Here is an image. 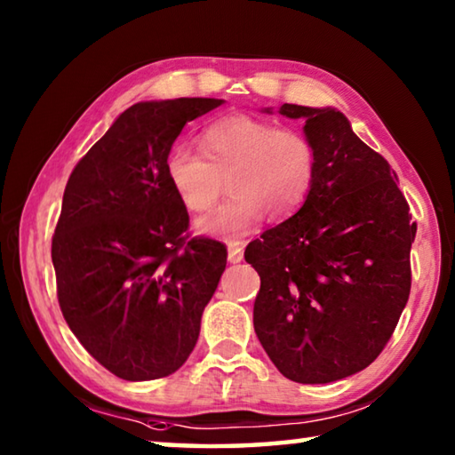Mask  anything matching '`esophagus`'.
Wrapping results in <instances>:
<instances>
[{
	"label": "esophagus",
	"instance_id": "esophagus-1",
	"mask_svg": "<svg viewBox=\"0 0 455 455\" xmlns=\"http://www.w3.org/2000/svg\"><path fill=\"white\" fill-rule=\"evenodd\" d=\"M228 261L241 263L243 261V241L228 243Z\"/></svg>",
	"mask_w": 455,
	"mask_h": 455
}]
</instances>
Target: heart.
<instances>
[{"label":"heart","mask_w":455,"mask_h":455,"mask_svg":"<svg viewBox=\"0 0 455 455\" xmlns=\"http://www.w3.org/2000/svg\"><path fill=\"white\" fill-rule=\"evenodd\" d=\"M200 150L172 148L164 176L180 204L202 212L214 204L227 178L230 196L194 222L200 235L239 239L265 219L285 220L306 204L318 174V154L304 133L271 121L228 115L206 125Z\"/></svg>","instance_id":"1"}]
</instances>
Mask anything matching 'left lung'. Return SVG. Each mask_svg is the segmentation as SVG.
<instances>
[{
  "label": "left lung",
  "instance_id": "8db88e82",
  "mask_svg": "<svg viewBox=\"0 0 455 455\" xmlns=\"http://www.w3.org/2000/svg\"><path fill=\"white\" fill-rule=\"evenodd\" d=\"M277 113L306 121L318 174L306 204L244 251L261 277L253 323L283 377L334 383L366 369L391 338L409 299L417 225L391 165L344 113L290 103Z\"/></svg>",
  "mask_w": 455,
  "mask_h": 455
}]
</instances>
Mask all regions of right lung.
<instances>
[{
    "label": "right lung",
    "instance_id": "add662e5",
    "mask_svg": "<svg viewBox=\"0 0 455 455\" xmlns=\"http://www.w3.org/2000/svg\"><path fill=\"white\" fill-rule=\"evenodd\" d=\"M222 99L141 100L72 170L52 236L59 304L86 352L124 380L176 372L227 267L225 244L184 236L188 211L164 162Z\"/></svg>",
    "mask_w": 455,
    "mask_h": 455
}]
</instances>
